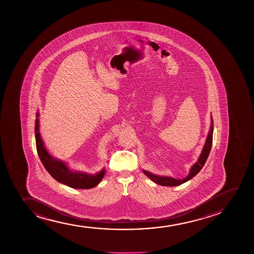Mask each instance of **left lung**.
<instances>
[{"instance_id": "1", "label": "left lung", "mask_w": 254, "mask_h": 254, "mask_svg": "<svg viewBox=\"0 0 254 254\" xmlns=\"http://www.w3.org/2000/svg\"><path fill=\"white\" fill-rule=\"evenodd\" d=\"M213 117L211 115V126H210V130L207 134L206 142L204 146L201 150V153L198 158V160L196 163H194L190 169L189 174L186 178L175 179L169 176H161V175H154L152 173L148 172L146 170H143V173L151 179L156 184L160 185L163 187H177L181 184H184L185 182L190 181V179L193 178L195 175H197L200 170L204 166L205 163L208 158L210 151L212 148V144H213Z\"/></svg>"}]
</instances>
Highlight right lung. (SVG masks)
Here are the masks:
<instances>
[{
    "instance_id": "1",
    "label": "right lung",
    "mask_w": 254,
    "mask_h": 254,
    "mask_svg": "<svg viewBox=\"0 0 254 254\" xmlns=\"http://www.w3.org/2000/svg\"><path fill=\"white\" fill-rule=\"evenodd\" d=\"M36 120L35 124V143L38 152L39 158L43 163L47 172L62 184L74 189H91L96 187L102 181L105 175V168L96 173L91 175L82 171H76L70 169L67 163L54 158L50 154L44 145L40 133V123H39V111L36 113Z\"/></svg>"
}]
</instances>
